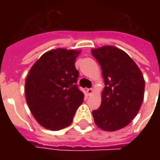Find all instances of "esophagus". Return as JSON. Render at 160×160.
Masks as SVG:
<instances>
[{"label": "esophagus", "mask_w": 160, "mask_h": 160, "mask_svg": "<svg viewBox=\"0 0 160 160\" xmlns=\"http://www.w3.org/2000/svg\"><path fill=\"white\" fill-rule=\"evenodd\" d=\"M86 91H87V94H88V95H91V94H92L93 89H92V88H90V89H87V90H86Z\"/></svg>", "instance_id": "esophagus-1"}]
</instances>
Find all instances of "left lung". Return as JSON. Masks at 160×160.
Wrapping results in <instances>:
<instances>
[{
  "label": "left lung",
  "mask_w": 160,
  "mask_h": 160,
  "mask_svg": "<svg viewBox=\"0 0 160 160\" xmlns=\"http://www.w3.org/2000/svg\"><path fill=\"white\" fill-rule=\"evenodd\" d=\"M102 69L105 88L100 108L93 110L95 124L105 131L127 126L144 100V80L138 65L122 50L103 46L91 51Z\"/></svg>",
  "instance_id": "1"
}]
</instances>
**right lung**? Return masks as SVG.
<instances>
[{
    "label": "right lung",
    "mask_w": 160,
    "mask_h": 160,
    "mask_svg": "<svg viewBox=\"0 0 160 160\" xmlns=\"http://www.w3.org/2000/svg\"><path fill=\"white\" fill-rule=\"evenodd\" d=\"M80 51L58 48L46 52L31 67L25 92L30 110L41 125L60 130L73 121L84 100L77 85L79 71L75 66Z\"/></svg>",
    "instance_id": "right-lung-1"
}]
</instances>
